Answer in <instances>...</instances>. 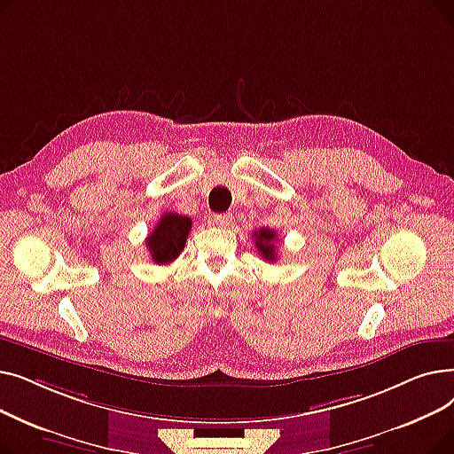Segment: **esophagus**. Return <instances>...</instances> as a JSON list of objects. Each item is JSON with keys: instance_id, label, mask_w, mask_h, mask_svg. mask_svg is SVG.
<instances>
[{"instance_id": "1", "label": "esophagus", "mask_w": 454, "mask_h": 454, "mask_svg": "<svg viewBox=\"0 0 454 454\" xmlns=\"http://www.w3.org/2000/svg\"><path fill=\"white\" fill-rule=\"evenodd\" d=\"M231 224H233V217L230 213L215 215V217H213V226H217V228H230Z\"/></svg>"}]
</instances>
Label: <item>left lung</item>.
Here are the masks:
<instances>
[{"label": "left lung", "instance_id": "obj_1", "mask_svg": "<svg viewBox=\"0 0 454 454\" xmlns=\"http://www.w3.org/2000/svg\"><path fill=\"white\" fill-rule=\"evenodd\" d=\"M254 241L257 247V252L263 255L265 261L272 263L276 261V231L269 228H259V231H254Z\"/></svg>", "mask_w": 454, "mask_h": 454}]
</instances>
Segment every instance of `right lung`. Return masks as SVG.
I'll use <instances>...</instances> for the list:
<instances>
[{"label": "right lung", "instance_id": "1", "mask_svg": "<svg viewBox=\"0 0 454 454\" xmlns=\"http://www.w3.org/2000/svg\"><path fill=\"white\" fill-rule=\"evenodd\" d=\"M191 219L187 215L163 213L151 235L147 237V250L158 265L173 263L185 247L187 235L191 230Z\"/></svg>", "mask_w": 454, "mask_h": 454}]
</instances>
